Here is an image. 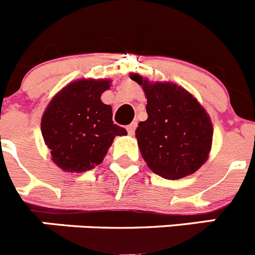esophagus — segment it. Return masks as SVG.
<instances>
[{
    "label": "esophagus",
    "mask_w": 255,
    "mask_h": 255,
    "mask_svg": "<svg viewBox=\"0 0 255 255\" xmlns=\"http://www.w3.org/2000/svg\"><path fill=\"white\" fill-rule=\"evenodd\" d=\"M135 129H136V123H135V121H134V123L130 124V125L128 126V128H126V130H128L129 135H134Z\"/></svg>",
    "instance_id": "obj_1"
}]
</instances>
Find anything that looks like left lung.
I'll use <instances>...</instances> for the list:
<instances>
[{
    "instance_id": "left-lung-1",
    "label": "left lung",
    "mask_w": 255,
    "mask_h": 255,
    "mask_svg": "<svg viewBox=\"0 0 255 255\" xmlns=\"http://www.w3.org/2000/svg\"><path fill=\"white\" fill-rule=\"evenodd\" d=\"M143 87L148 119L139 123L135 136L141 157L154 173L177 180L194 173L208 159L213 126L197 98L170 82L150 83L131 74Z\"/></svg>"
}]
</instances>
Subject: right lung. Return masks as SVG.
<instances>
[{
	"label": "right lung",
	"mask_w": 255,
	"mask_h": 255,
	"mask_svg": "<svg viewBox=\"0 0 255 255\" xmlns=\"http://www.w3.org/2000/svg\"><path fill=\"white\" fill-rule=\"evenodd\" d=\"M108 79H79L51 100L40 130L52 161L67 172H84L103 161L115 136L126 130L114 124L112 107L101 101Z\"/></svg>",
	"instance_id": "right-lung-1"
}]
</instances>
